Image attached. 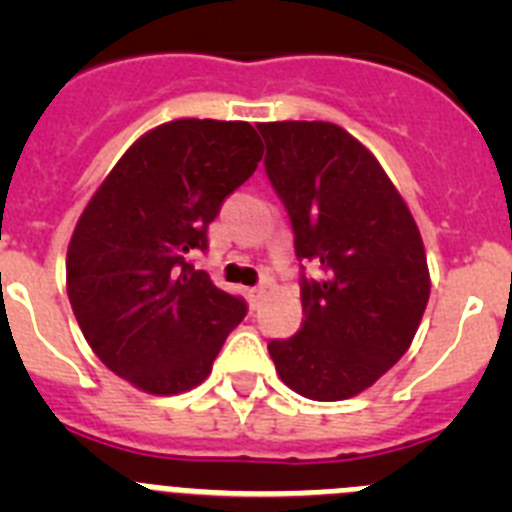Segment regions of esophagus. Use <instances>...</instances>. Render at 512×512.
<instances>
[{
	"label": "esophagus",
	"instance_id": "34e87169",
	"mask_svg": "<svg viewBox=\"0 0 512 512\" xmlns=\"http://www.w3.org/2000/svg\"><path fill=\"white\" fill-rule=\"evenodd\" d=\"M264 292H266L264 287H251V289H248V302H251V305L256 307V305H259L261 297H264Z\"/></svg>",
	"mask_w": 512,
	"mask_h": 512
}]
</instances>
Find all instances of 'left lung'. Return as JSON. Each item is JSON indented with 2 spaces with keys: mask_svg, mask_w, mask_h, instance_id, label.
Instances as JSON below:
<instances>
[{
  "mask_svg": "<svg viewBox=\"0 0 512 512\" xmlns=\"http://www.w3.org/2000/svg\"><path fill=\"white\" fill-rule=\"evenodd\" d=\"M266 176L302 266L300 333L269 341L289 390L333 402L372 387L413 343L431 295L418 225L377 158L333 122H264Z\"/></svg>",
  "mask_w": 512,
  "mask_h": 512,
  "instance_id": "obj_1",
  "label": "left lung"
}]
</instances>
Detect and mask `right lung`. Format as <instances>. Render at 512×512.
I'll list each match as a JSON object with an SVG mask.
<instances>
[{
    "instance_id": "add662e5",
    "label": "right lung",
    "mask_w": 512,
    "mask_h": 512,
    "mask_svg": "<svg viewBox=\"0 0 512 512\" xmlns=\"http://www.w3.org/2000/svg\"><path fill=\"white\" fill-rule=\"evenodd\" d=\"M261 156L248 122H166L135 140L79 217L66 256L71 307L102 364L143 392L197 387L246 318V300L217 289L194 256Z\"/></svg>"
}]
</instances>
